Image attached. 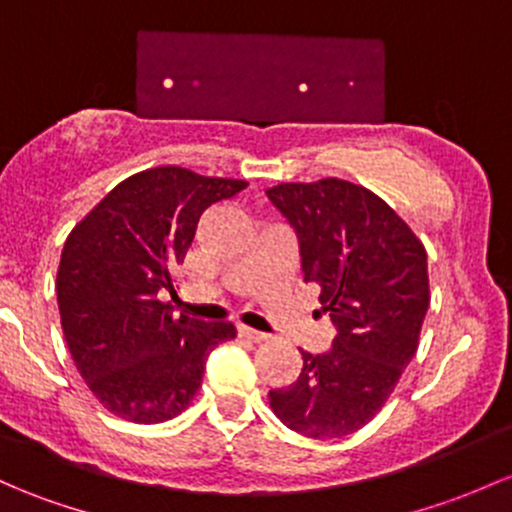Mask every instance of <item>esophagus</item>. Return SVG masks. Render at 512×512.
Returning <instances> with one entry per match:
<instances>
[{
    "label": "esophagus",
    "instance_id": "34e87169",
    "mask_svg": "<svg viewBox=\"0 0 512 512\" xmlns=\"http://www.w3.org/2000/svg\"><path fill=\"white\" fill-rule=\"evenodd\" d=\"M238 331H240L242 338H247V341H252V343H267V341H270V336H267V333L255 331V328H250V326H238Z\"/></svg>",
    "mask_w": 512,
    "mask_h": 512
}]
</instances>
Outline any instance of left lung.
Wrapping results in <instances>:
<instances>
[{
    "instance_id": "1",
    "label": "left lung",
    "mask_w": 512,
    "mask_h": 512,
    "mask_svg": "<svg viewBox=\"0 0 512 512\" xmlns=\"http://www.w3.org/2000/svg\"><path fill=\"white\" fill-rule=\"evenodd\" d=\"M267 198L297 233L304 282L319 284L336 328L328 351H301L299 378L270 390V405L304 437H346L383 410L417 353L427 250L383 198L351 181L279 184Z\"/></svg>"
}]
</instances>
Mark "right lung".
<instances>
[{
    "instance_id": "right-lung-1",
    "label": "right lung",
    "mask_w": 512,
    "mask_h": 512,
    "mask_svg": "<svg viewBox=\"0 0 512 512\" xmlns=\"http://www.w3.org/2000/svg\"><path fill=\"white\" fill-rule=\"evenodd\" d=\"M245 186L157 166L117 184L71 230L58 311L75 368L105 410L137 424L176 417L201 387L208 353L235 338L230 321L176 319L161 294L174 292L203 211Z\"/></svg>"
}]
</instances>
